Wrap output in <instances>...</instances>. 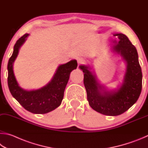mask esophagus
I'll return each instance as SVG.
<instances>
[{
	"mask_svg": "<svg viewBox=\"0 0 148 148\" xmlns=\"http://www.w3.org/2000/svg\"><path fill=\"white\" fill-rule=\"evenodd\" d=\"M84 59H83V58H79L78 59H77V63H78V64H79V65L83 64V63H84Z\"/></svg>",
	"mask_w": 148,
	"mask_h": 148,
	"instance_id": "obj_1",
	"label": "esophagus"
}]
</instances>
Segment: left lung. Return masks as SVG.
<instances>
[{
    "instance_id": "left-lung-1",
    "label": "left lung",
    "mask_w": 148,
    "mask_h": 148,
    "mask_svg": "<svg viewBox=\"0 0 148 148\" xmlns=\"http://www.w3.org/2000/svg\"><path fill=\"white\" fill-rule=\"evenodd\" d=\"M113 35L118 40H113L115 45L112 47V51L120 54L126 62L123 81L117 89L108 90L99 84L91 67L79 66L84 73V84L90 106L97 112L111 116L120 115L131 108L138 100L142 86V73L136 47L123 34Z\"/></svg>"
}]
</instances>
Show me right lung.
<instances>
[{"label":"right lung","mask_w":148,"mask_h":148,"mask_svg":"<svg viewBox=\"0 0 148 148\" xmlns=\"http://www.w3.org/2000/svg\"><path fill=\"white\" fill-rule=\"evenodd\" d=\"M28 36V34H25L15 44L12 55L8 64V84L12 96L26 110L34 114H46L60 105L70 73L77 68V62L75 60H73L66 64L60 65L50 82L41 88L30 91L24 90L17 83L13 65L21 47Z\"/></svg>","instance_id":"1"}]
</instances>
